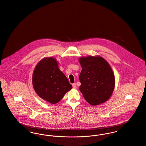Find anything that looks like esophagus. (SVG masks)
Here are the masks:
<instances>
[{
    "label": "esophagus",
    "mask_w": 146,
    "mask_h": 146,
    "mask_svg": "<svg viewBox=\"0 0 146 146\" xmlns=\"http://www.w3.org/2000/svg\"><path fill=\"white\" fill-rule=\"evenodd\" d=\"M72 86H73V88H77V86H76V84L75 83L72 84Z\"/></svg>",
    "instance_id": "esophagus-1"
}]
</instances>
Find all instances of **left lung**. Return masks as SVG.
I'll list each match as a JSON object with an SVG mask.
<instances>
[{
	"label": "left lung",
	"mask_w": 146,
	"mask_h": 146,
	"mask_svg": "<svg viewBox=\"0 0 146 146\" xmlns=\"http://www.w3.org/2000/svg\"><path fill=\"white\" fill-rule=\"evenodd\" d=\"M79 61L82 67L79 89L85 100L92 106L108 101L115 85V75L109 63L98 56L82 57Z\"/></svg>",
	"instance_id": "1"
}]
</instances>
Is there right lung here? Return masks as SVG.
I'll return each instance as SVG.
<instances>
[{"label": "right lung", "mask_w": 146, "mask_h": 146, "mask_svg": "<svg viewBox=\"0 0 146 146\" xmlns=\"http://www.w3.org/2000/svg\"><path fill=\"white\" fill-rule=\"evenodd\" d=\"M33 85L36 94L52 104L59 102L72 86L52 57H45L36 64L33 74Z\"/></svg>", "instance_id": "1"}]
</instances>
